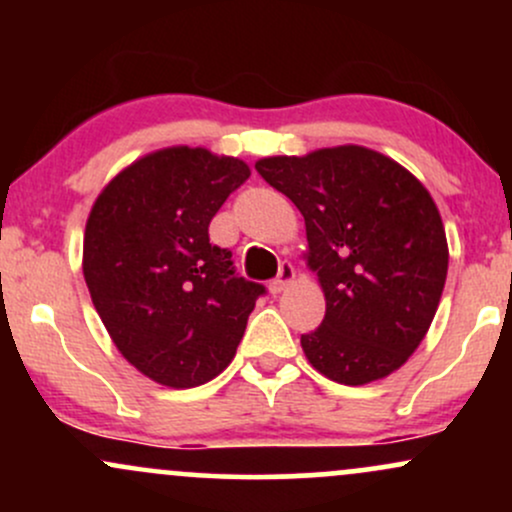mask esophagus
<instances>
[{
	"mask_svg": "<svg viewBox=\"0 0 512 512\" xmlns=\"http://www.w3.org/2000/svg\"><path fill=\"white\" fill-rule=\"evenodd\" d=\"M296 279V269H293V264L291 262H281L279 264V274H276V279H272L269 281V291L274 293H281V291H286L291 286V281Z\"/></svg>",
	"mask_w": 512,
	"mask_h": 512,
	"instance_id": "esophagus-1",
	"label": "esophagus"
}]
</instances>
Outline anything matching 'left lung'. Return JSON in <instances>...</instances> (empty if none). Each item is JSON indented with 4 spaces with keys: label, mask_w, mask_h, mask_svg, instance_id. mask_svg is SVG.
<instances>
[{
    "label": "left lung",
    "mask_w": 512,
    "mask_h": 512,
    "mask_svg": "<svg viewBox=\"0 0 512 512\" xmlns=\"http://www.w3.org/2000/svg\"><path fill=\"white\" fill-rule=\"evenodd\" d=\"M255 170L296 204L325 320L301 346L342 385L385 378L414 354L436 315L448 240L438 207L409 170L363 146L272 156Z\"/></svg>",
    "instance_id": "obj_1"
}]
</instances>
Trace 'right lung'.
Masks as SVG:
<instances>
[{
  "instance_id": "right-lung-1",
  "label": "right lung",
  "mask_w": 512,
  "mask_h": 512,
  "mask_svg": "<svg viewBox=\"0 0 512 512\" xmlns=\"http://www.w3.org/2000/svg\"><path fill=\"white\" fill-rule=\"evenodd\" d=\"M250 178L207 149L156 151L98 195L84 236V279L120 354L156 383H209L236 356L267 293L209 243L216 211Z\"/></svg>"
}]
</instances>
